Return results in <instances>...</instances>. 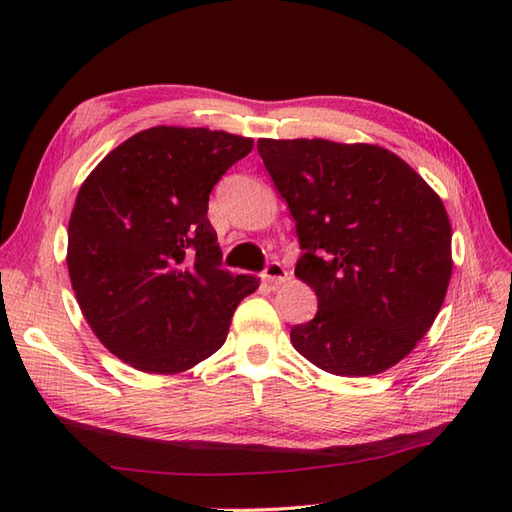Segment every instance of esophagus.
Instances as JSON below:
<instances>
[{"label":"esophagus","instance_id":"34e87169","mask_svg":"<svg viewBox=\"0 0 512 512\" xmlns=\"http://www.w3.org/2000/svg\"><path fill=\"white\" fill-rule=\"evenodd\" d=\"M260 278L267 280V282H273V284H280L284 280H289V271H286L280 263H276V260H273V263H269L263 269V273H260Z\"/></svg>","mask_w":512,"mask_h":512}]
</instances>
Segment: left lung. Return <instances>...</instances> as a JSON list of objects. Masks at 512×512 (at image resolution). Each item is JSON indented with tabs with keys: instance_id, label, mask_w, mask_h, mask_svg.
<instances>
[{
	"instance_id": "1",
	"label": "left lung",
	"mask_w": 512,
	"mask_h": 512,
	"mask_svg": "<svg viewBox=\"0 0 512 512\" xmlns=\"http://www.w3.org/2000/svg\"><path fill=\"white\" fill-rule=\"evenodd\" d=\"M258 154L295 219V276L317 293L315 319L291 328L295 350L350 378L400 363L452 278L441 197L378 145L260 139Z\"/></svg>"
}]
</instances>
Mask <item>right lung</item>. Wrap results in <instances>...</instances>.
I'll list each match as a JSON object with an SVG mask.
<instances>
[{
    "label": "right lung",
    "instance_id": "add662e5",
    "mask_svg": "<svg viewBox=\"0 0 512 512\" xmlns=\"http://www.w3.org/2000/svg\"><path fill=\"white\" fill-rule=\"evenodd\" d=\"M245 136L156 126L99 162L69 219L67 267L78 304L108 350L147 373H180L226 343L254 276L221 269L208 197Z\"/></svg>",
    "mask_w": 512,
    "mask_h": 512
}]
</instances>
